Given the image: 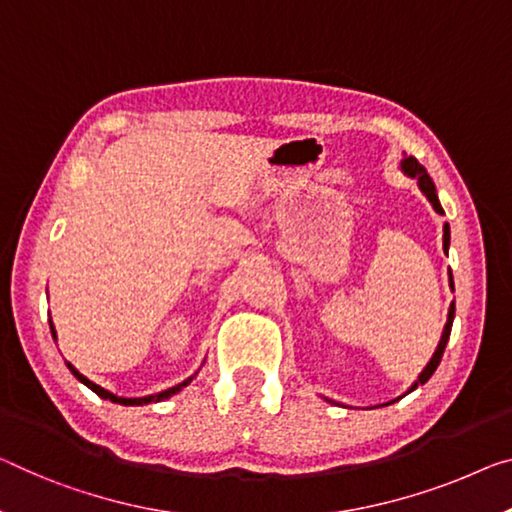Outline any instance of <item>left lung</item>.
<instances>
[{"label":"left lung","mask_w":512,"mask_h":512,"mask_svg":"<svg viewBox=\"0 0 512 512\" xmlns=\"http://www.w3.org/2000/svg\"><path fill=\"white\" fill-rule=\"evenodd\" d=\"M400 171H403L405 176L414 178L416 185H419V190L430 201V206L435 208L437 215H444V208H442V203H439L435 183H432V178L428 176V171L423 169V164L416 162V157H407L405 155L403 160H400ZM448 247H451V226H448V222H444V251H448ZM448 286H451V290H453V274H451V270H448ZM453 318H455V302H451V306H448V318H446L442 338H439V343H437V350L432 352V357H430V361L426 364V368H423V371L419 373V377H416V382L403 393V396H407V393H412L416 387H421V384H426L430 377H432V373L437 371L439 361H442V355H444V348H446V343H448V336H451ZM403 396H400V398H403ZM400 398H393L391 403H396V400H400ZM325 400H329V398H325ZM329 403H334V400H329ZM391 403H384V405H391Z\"/></svg>","instance_id":"1"}]
</instances>
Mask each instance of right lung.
<instances>
[{
	"label": "right lung",
	"mask_w": 512,
	"mask_h": 512,
	"mask_svg": "<svg viewBox=\"0 0 512 512\" xmlns=\"http://www.w3.org/2000/svg\"><path fill=\"white\" fill-rule=\"evenodd\" d=\"M50 329H52V336L57 338V329H54L52 320H50ZM66 366H68V371L77 377V380H80L82 384H86V387H89L93 393H98V396H100L102 400H112V403H119V405H148V403H160V400H167V398L174 396V393H178L180 389H185L187 384H190V382L194 380V377H196V373H194L192 377H187V380L176 384V387H171V389H167V391H160V393H153V396H144V398H123V396H116V393H112V391L102 389L100 384L91 382L89 377H84L80 371H77V368H75L73 364H70V361H66Z\"/></svg>",
	"instance_id": "add662e5"
}]
</instances>
